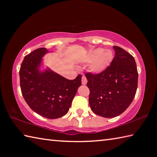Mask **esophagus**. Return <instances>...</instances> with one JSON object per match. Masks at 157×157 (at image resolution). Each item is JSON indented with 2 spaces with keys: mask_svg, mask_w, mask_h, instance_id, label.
<instances>
[{
  "mask_svg": "<svg viewBox=\"0 0 157 157\" xmlns=\"http://www.w3.org/2000/svg\"><path fill=\"white\" fill-rule=\"evenodd\" d=\"M86 83H87L86 78L84 75H82V84L85 85V84H86Z\"/></svg>",
  "mask_w": 157,
  "mask_h": 157,
  "instance_id": "esophagus-1",
  "label": "esophagus"
}]
</instances>
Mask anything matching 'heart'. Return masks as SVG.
<instances>
[{
    "label": "heart",
    "mask_w": 157,
    "mask_h": 157,
    "mask_svg": "<svg viewBox=\"0 0 157 157\" xmlns=\"http://www.w3.org/2000/svg\"><path fill=\"white\" fill-rule=\"evenodd\" d=\"M113 54L111 50L98 48L93 50L90 53L87 61L89 62H94L91 66V70L95 73H99L107 68L112 62Z\"/></svg>",
    "instance_id": "heart-1"
}]
</instances>
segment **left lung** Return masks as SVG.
I'll return each mask as SVG.
<instances>
[{
	"label": "left lung",
	"instance_id": "obj_1",
	"mask_svg": "<svg viewBox=\"0 0 157 157\" xmlns=\"http://www.w3.org/2000/svg\"><path fill=\"white\" fill-rule=\"evenodd\" d=\"M115 57L99 73H86L89 105L92 111L104 118H113L132 102L138 86V71L134 57L114 46Z\"/></svg>",
	"mask_w": 157,
	"mask_h": 157
}]
</instances>
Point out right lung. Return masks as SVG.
Returning a JSON list of instances; mask_svg holds the SVG:
<instances>
[{
	"label": "right lung",
	"mask_w": 157,
	"mask_h": 157,
	"mask_svg": "<svg viewBox=\"0 0 157 157\" xmlns=\"http://www.w3.org/2000/svg\"><path fill=\"white\" fill-rule=\"evenodd\" d=\"M47 52L46 48H40L24 57L19 71L20 86L32 110L45 118L55 119L68 113L82 84V75L70 80L50 69L41 72L39 68Z\"/></svg>",
	"instance_id": "right-lung-1"
}]
</instances>
